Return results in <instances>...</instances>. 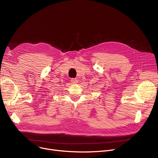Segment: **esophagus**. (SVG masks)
<instances>
[{"mask_svg":"<svg viewBox=\"0 0 158 158\" xmlns=\"http://www.w3.org/2000/svg\"><path fill=\"white\" fill-rule=\"evenodd\" d=\"M71 82H72V84H76L77 82V80L76 78H73V79H71Z\"/></svg>","mask_w":158,"mask_h":158,"instance_id":"esophagus-1","label":"esophagus"}]
</instances>
